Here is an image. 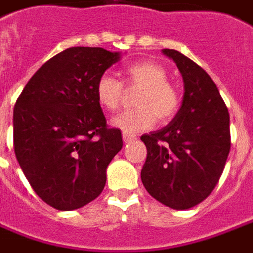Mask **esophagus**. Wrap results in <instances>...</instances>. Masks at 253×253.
<instances>
[{"mask_svg":"<svg viewBox=\"0 0 253 253\" xmlns=\"http://www.w3.org/2000/svg\"><path fill=\"white\" fill-rule=\"evenodd\" d=\"M123 139L125 143H129L132 140H135L136 136H133V135H130V133H123Z\"/></svg>","mask_w":253,"mask_h":253,"instance_id":"34e87169","label":"esophagus"}]
</instances>
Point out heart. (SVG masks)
I'll use <instances>...</instances> for the list:
<instances>
[{
	"label": "heart",
	"instance_id": "heart-1",
	"mask_svg": "<svg viewBox=\"0 0 253 253\" xmlns=\"http://www.w3.org/2000/svg\"><path fill=\"white\" fill-rule=\"evenodd\" d=\"M125 83L140 86L135 104L136 109L126 110L110 120V125L124 133H137L151 128L156 116L167 123L176 116L180 107L179 90L168 83L164 67L154 62H137L124 70ZM97 103L103 109L116 110L123 93V84L111 74L99 77L95 86Z\"/></svg>",
	"mask_w": 253,
	"mask_h": 253
}]
</instances>
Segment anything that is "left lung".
<instances>
[{"mask_svg": "<svg viewBox=\"0 0 253 253\" xmlns=\"http://www.w3.org/2000/svg\"><path fill=\"white\" fill-rule=\"evenodd\" d=\"M163 53L183 77L180 109L164 128L140 137L147 157L142 182L151 197L173 210H189L212 193L230 151V116L216 84L191 59Z\"/></svg>", "mask_w": 253, "mask_h": 253, "instance_id": "8db88e82", "label": "left lung"}]
</instances>
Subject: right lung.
<instances>
[{"label":"right lung","instance_id":"1","mask_svg":"<svg viewBox=\"0 0 253 253\" xmlns=\"http://www.w3.org/2000/svg\"><path fill=\"white\" fill-rule=\"evenodd\" d=\"M120 59L103 48H69L37 70L15 104L19 165L37 196L56 210L93 201L123 147L121 130L107 128L95 93L99 77Z\"/></svg>","mask_w":253,"mask_h":253}]
</instances>
